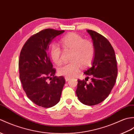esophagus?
<instances>
[{"instance_id": "esophagus-1", "label": "esophagus", "mask_w": 134, "mask_h": 134, "mask_svg": "<svg viewBox=\"0 0 134 134\" xmlns=\"http://www.w3.org/2000/svg\"><path fill=\"white\" fill-rule=\"evenodd\" d=\"M65 79H66V81L67 82L71 79V77H68V76H65Z\"/></svg>"}]
</instances>
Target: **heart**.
Listing matches in <instances>:
<instances>
[{"mask_svg":"<svg viewBox=\"0 0 134 134\" xmlns=\"http://www.w3.org/2000/svg\"><path fill=\"white\" fill-rule=\"evenodd\" d=\"M61 43L65 49L72 51L70 56L71 62L61 65L58 68V72L61 75L74 76L78 74L82 66L87 67L92 63L95 57V48L91 40L84 39L79 34L71 32L62 39ZM49 54L55 63H61L62 50L58 45L52 44Z\"/></svg>","mask_w":134,"mask_h":134,"instance_id":"heart-1","label":"heart"}]
</instances>
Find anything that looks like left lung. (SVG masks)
<instances>
[{"label": "left lung", "mask_w": 134, "mask_h": 134, "mask_svg": "<svg viewBox=\"0 0 134 134\" xmlns=\"http://www.w3.org/2000/svg\"><path fill=\"white\" fill-rule=\"evenodd\" d=\"M87 31L91 35L95 48L92 66L84 72L92 76L91 82L87 83L86 79L77 80L76 94L83 104L94 105L104 100L113 88L118 74L117 61L109 41L94 31Z\"/></svg>", "instance_id": "8db88e82"}]
</instances>
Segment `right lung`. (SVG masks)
Segmentation results:
<instances>
[{
    "instance_id": "obj_1",
    "label": "right lung",
    "mask_w": 134,
    "mask_h": 134,
    "mask_svg": "<svg viewBox=\"0 0 134 134\" xmlns=\"http://www.w3.org/2000/svg\"><path fill=\"white\" fill-rule=\"evenodd\" d=\"M64 32L43 30L31 36L20 53L19 70L23 89L27 97L40 107H51L60 100L66 80L55 76L56 70L48 50L52 40Z\"/></svg>"
}]
</instances>
